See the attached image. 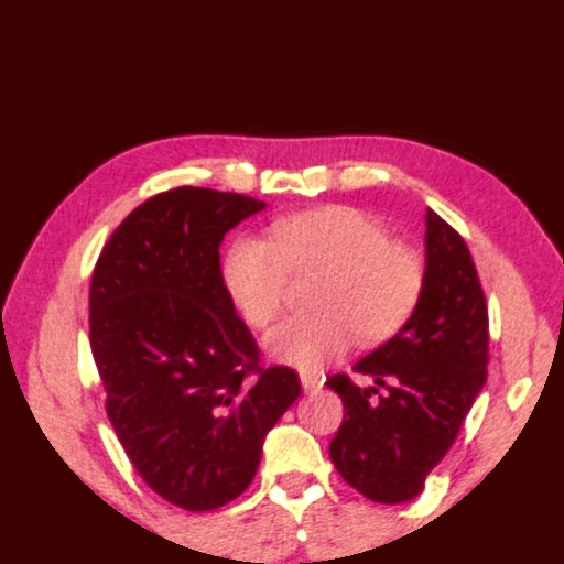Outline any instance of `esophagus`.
<instances>
[{"label":"esophagus","mask_w":564,"mask_h":564,"mask_svg":"<svg viewBox=\"0 0 564 564\" xmlns=\"http://www.w3.org/2000/svg\"><path fill=\"white\" fill-rule=\"evenodd\" d=\"M301 383H303L305 393H315V391L323 389L325 377H323V373H315V371H301Z\"/></svg>","instance_id":"obj_1"}]
</instances>
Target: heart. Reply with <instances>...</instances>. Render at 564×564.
<instances>
[{
    "label": "heart",
    "mask_w": 564,
    "mask_h": 564,
    "mask_svg": "<svg viewBox=\"0 0 564 564\" xmlns=\"http://www.w3.org/2000/svg\"><path fill=\"white\" fill-rule=\"evenodd\" d=\"M319 271L317 313L285 317L269 329V357L301 371H319L359 341L399 335L423 301V253L389 239L377 217L349 205H325L275 219L271 241L239 235L225 249L223 285L253 329L281 313L289 273Z\"/></svg>",
    "instance_id": "obj_1"
}]
</instances>
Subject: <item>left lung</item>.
<instances>
[{
    "instance_id": "obj_1",
    "label": "left lung",
    "mask_w": 564,
    "mask_h": 564,
    "mask_svg": "<svg viewBox=\"0 0 564 564\" xmlns=\"http://www.w3.org/2000/svg\"><path fill=\"white\" fill-rule=\"evenodd\" d=\"M427 283L399 335L359 359L355 371L386 389H359L347 373L327 386L345 403L333 443L337 471L377 503L415 499L455 443L487 383L489 313L471 253L433 209L425 215Z\"/></svg>"
}]
</instances>
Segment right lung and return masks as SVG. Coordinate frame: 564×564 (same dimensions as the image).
<instances>
[{"label": "right lung", "instance_id": "obj_1", "mask_svg": "<svg viewBox=\"0 0 564 564\" xmlns=\"http://www.w3.org/2000/svg\"><path fill=\"white\" fill-rule=\"evenodd\" d=\"M263 207L209 187L159 193L93 271L90 347L109 423L141 479L185 511L237 499L301 395L293 369L261 367L219 273L225 235Z\"/></svg>", "mask_w": 564, "mask_h": 564}]
</instances>
